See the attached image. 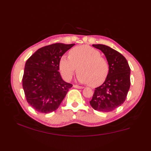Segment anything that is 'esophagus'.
Here are the masks:
<instances>
[{
	"label": "esophagus",
	"instance_id": "esophagus-1",
	"mask_svg": "<svg viewBox=\"0 0 151 151\" xmlns=\"http://www.w3.org/2000/svg\"><path fill=\"white\" fill-rule=\"evenodd\" d=\"M73 87L75 88H78V89H83V88H84V87H82V86H78V85H74Z\"/></svg>",
	"mask_w": 151,
	"mask_h": 151
}]
</instances>
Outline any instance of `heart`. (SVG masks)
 Returning <instances> with one entry per match:
<instances>
[{"instance_id":"obj_1","label":"heart","mask_w":151,"mask_h":151,"mask_svg":"<svg viewBox=\"0 0 151 151\" xmlns=\"http://www.w3.org/2000/svg\"><path fill=\"white\" fill-rule=\"evenodd\" d=\"M59 66L63 77L67 81H70L78 69V81L91 86L102 84L109 73L107 60L101 56L100 51L88 45L73 48L69 56L61 57Z\"/></svg>"}]
</instances>
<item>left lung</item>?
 I'll return each mask as SVG.
<instances>
[{"label":"left lung","mask_w":151,"mask_h":151,"mask_svg":"<svg viewBox=\"0 0 151 151\" xmlns=\"http://www.w3.org/2000/svg\"><path fill=\"white\" fill-rule=\"evenodd\" d=\"M101 50L109 64V73L101 86L96 88L91 101L94 110L111 111L123 104L130 86V68L121 53L104 45H93Z\"/></svg>","instance_id":"1"}]
</instances>
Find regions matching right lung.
Wrapping results in <instances>:
<instances>
[{"label": "right lung", "mask_w": 151, "mask_h": 151, "mask_svg": "<svg viewBox=\"0 0 151 151\" xmlns=\"http://www.w3.org/2000/svg\"><path fill=\"white\" fill-rule=\"evenodd\" d=\"M75 45L45 46L27 60L22 88L28 103L38 112L47 114L57 110L73 86L63 81L58 70L61 57Z\"/></svg>", "instance_id": "add662e5"}]
</instances>
